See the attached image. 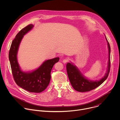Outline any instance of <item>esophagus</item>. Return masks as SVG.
Returning <instances> with one entry per match:
<instances>
[{"label":"esophagus","instance_id":"1","mask_svg":"<svg viewBox=\"0 0 120 120\" xmlns=\"http://www.w3.org/2000/svg\"><path fill=\"white\" fill-rule=\"evenodd\" d=\"M68 61V58H64V59L63 60V62L64 64H66Z\"/></svg>","mask_w":120,"mask_h":120}]
</instances>
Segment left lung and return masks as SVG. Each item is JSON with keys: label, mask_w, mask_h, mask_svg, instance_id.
I'll list each match as a JSON object with an SVG mask.
<instances>
[{"label": "left lung", "mask_w": 120, "mask_h": 120, "mask_svg": "<svg viewBox=\"0 0 120 120\" xmlns=\"http://www.w3.org/2000/svg\"><path fill=\"white\" fill-rule=\"evenodd\" d=\"M105 37L107 42L109 57L107 72L104 77L99 80L95 81H91L85 77L78 69V68L74 65L73 63H68L66 64V70L68 76L72 87L75 90L80 92L90 91L100 86L107 78L110 70L111 48L105 35Z\"/></svg>", "instance_id": "8db88e82"}]
</instances>
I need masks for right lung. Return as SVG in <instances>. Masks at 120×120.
<instances>
[{"label": "right lung", "instance_id": "right-lung-1", "mask_svg": "<svg viewBox=\"0 0 120 120\" xmlns=\"http://www.w3.org/2000/svg\"><path fill=\"white\" fill-rule=\"evenodd\" d=\"M34 25L30 24L20 30L13 40L9 52L13 78L15 83L23 89L31 93H39L44 91L51 79V72L59 58L45 60L37 69L31 72H23L19 64L17 54L19 45L24 35L30 31Z\"/></svg>", "mask_w": 120, "mask_h": 120}]
</instances>
